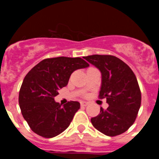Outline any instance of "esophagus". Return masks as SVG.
I'll use <instances>...</instances> for the list:
<instances>
[{"instance_id": "1", "label": "esophagus", "mask_w": 159, "mask_h": 159, "mask_svg": "<svg viewBox=\"0 0 159 159\" xmlns=\"http://www.w3.org/2000/svg\"><path fill=\"white\" fill-rule=\"evenodd\" d=\"M80 105L82 107H86L88 105V102H85V101H81L80 102Z\"/></svg>"}]
</instances>
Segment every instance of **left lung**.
<instances>
[{"label": "left lung", "instance_id": "left-lung-1", "mask_svg": "<svg viewBox=\"0 0 159 159\" xmlns=\"http://www.w3.org/2000/svg\"><path fill=\"white\" fill-rule=\"evenodd\" d=\"M101 72L100 98L109 107L91 119L95 129L107 136H116L128 130L135 120L141 105V92L133 71L123 60L110 55L84 57Z\"/></svg>", "mask_w": 159, "mask_h": 159}]
</instances>
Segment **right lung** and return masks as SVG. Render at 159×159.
I'll list each match as a JSON object with an SVG mask.
<instances>
[{"instance_id": "1", "label": "right lung", "mask_w": 159, "mask_h": 159, "mask_svg": "<svg viewBox=\"0 0 159 159\" xmlns=\"http://www.w3.org/2000/svg\"><path fill=\"white\" fill-rule=\"evenodd\" d=\"M89 64L80 57L45 59L29 71L19 92L22 116L33 132L43 138H53L69 127L80 107L77 101L60 104L54 98L67 86L71 73Z\"/></svg>"}]
</instances>
